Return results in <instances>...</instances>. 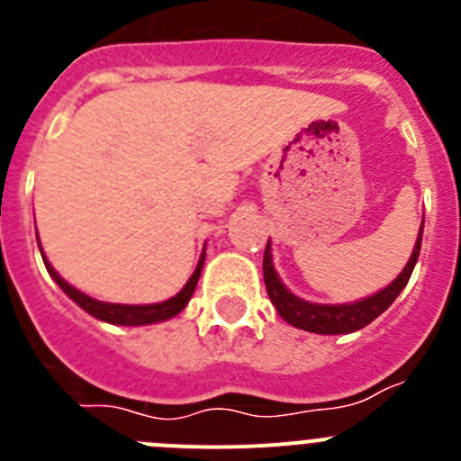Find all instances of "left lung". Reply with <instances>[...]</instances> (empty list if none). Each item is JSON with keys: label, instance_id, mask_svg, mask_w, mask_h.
<instances>
[{"label": "left lung", "instance_id": "8db88e82", "mask_svg": "<svg viewBox=\"0 0 461 461\" xmlns=\"http://www.w3.org/2000/svg\"><path fill=\"white\" fill-rule=\"evenodd\" d=\"M420 242H422V226L418 233V242L411 254L409 263L402 270V275L390 284L388 288L378 291L376 295L360 300L356 304H312L304 303L300 297L286 291V286L281 284L276 276L275 266H272V254H270V242L266 247V256H263V276H266V288L270 295L272 304L276 307L279 316L286 323L295 325L307 332H319V335H346V332H356V330L365 328L372 323L376 316H381L390 304L394 303V297L402 293V288L409 284L411 272L415 267V260L420 256Z\"/></svg>", "mask_w": 461, "mask_h": 461}]
</instances>
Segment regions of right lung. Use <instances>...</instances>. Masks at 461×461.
Listing matches in <instances>:
<instances>
[{
	"instance_id": "add662e5",
	"label": "right lung",
	"mask_w": 461,
	"mask_h": 461,
	"mask_svg": "<svg viewBox=\"0 0 461 461\" xmlns=\"http://www.w3.org/2000/svg\"><path fill=\"white\" fill-rule=\"evenodd\" d=\"M203 260H205V251H203V256H201V260H198V266H195L194 275H191L189 281H186V286L182 288V291L177 293L175 297H170V300H166V303H158V304L99 303V300H94V297L85 295V293H80L78 288H73L71 284H67L62 276L52 270V266L48 263V260H46V267H48V272H50L52 279L59 284V288H62V291L71 297L73 303H78L85 312L92 313L94 319L105 321V323H115V325H148V323H157V321L173 319V316H177V313L186 307V303H189L191 295H194V291H195L198 276H201Z\"/></svg>"
}]
</instances>
